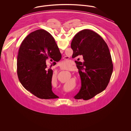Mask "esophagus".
Wrapping results in <instances>:
<instances>
[{"mask_svg":"<svg viewBox=\"0 0 131 131\" xmlns=\"http://www.w3.org/2000/svg\"><path fill=\"white\" fill-rule=\"evenodd\" d=\"M60 51H63V50H60Z\"/></svg>","mask_w":131,"mask_h":131,"instance_id":"obj_1","label":"esophagus"}]
</instances>
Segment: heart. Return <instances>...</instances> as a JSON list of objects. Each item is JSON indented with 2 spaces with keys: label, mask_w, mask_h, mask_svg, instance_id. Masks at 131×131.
I'll return each instance as SVG.
<instances>
[{
  "label": "heart",
  "mask_w": 131,
  "mask_h": 131,
  "mask_svg": "<svg viewBox=\"0 0 131 131\" xmlns=\"http://www.w3.org/2000/svg\"><path fill=\"white\" fill-rule=\"evenodd\" d=\"M62 65L63 66H65L67 67L70 65V62H69V61H64L62 62ZM54 78H55V77H54Z\"/></svg>",
  "instance_id": "obj_1"
}]
</instances>
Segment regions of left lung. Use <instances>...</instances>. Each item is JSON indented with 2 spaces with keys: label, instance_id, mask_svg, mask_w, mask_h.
Wrapping results in <instances>:
<instances>
[{
  "label": "left lung",
  "instance_id": "left-lung-1",
  "mask_svg": "<svg viewBox=\"0 0 131 131\" xmlns=\"http://www.w3.org/2000/svg\"><path fill=\"white\" fill-rule=\"evenodd\" d=\"M72 58L83 56L84 62L77 67L81 79V88L76 99L87 100L104 91L113 71V64L107 44L99 34L89 29L78 32L72 40Z\"/></svg>",
  "mask_w": 131,
  "mask_h": 131
}]
</instances>
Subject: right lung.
I'll use <instances>...</instances> for the list:
<instances>
[{
  "mask_svg": "<svg viewBox=\"0 0 131 131\" xmlns=\"http://www.w3.org/2000/svg\"><path fill=\"white\" fill-rule=\"evenodd\" d=\"M61 54L55 40L50 33L39 29L30 33L24 39L17 57V74L25 89L42 99L59 98L52 92L53 71L48 69L46 60L58 62ZM52 60V59H51ZM54 62L52 65H54Z\"/></svg>",
  "mask_w": 131,
  "mask_h": 131,
  "instance_id": "add662e5",
  "label": "right lung"
}]
</instances>
